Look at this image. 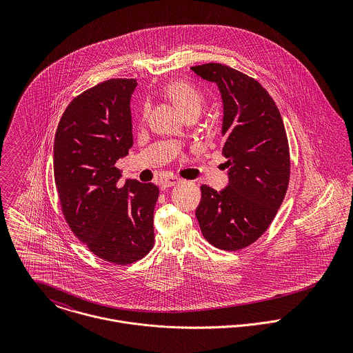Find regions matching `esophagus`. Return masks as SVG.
I'll return each instance as SVG.
<instances>
[{
    "instance_id": "34e87169",
    "label": "esophagus",
    "mask_w": 353,
    "mask_h": 353,
    "mask_svg": "<svg viewBox=\"0 0 353 353\" xmlns=\"http://www.w3.org/2000/svg\"><path fill=\"white\" fill-rule=\"evenodd\" d=\"M178 182H179L178 176H167L160 181V186H161V189H167V188L175 186Z\"/></svg>"
}]
</instances>
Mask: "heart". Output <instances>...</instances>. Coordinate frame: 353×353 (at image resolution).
I'll list each match as a JSON object with an SVG mask.
<instances>
[{
  "instance_id": "b5f03b06",
  "label": "heart",
  "mask_w": 353,
  "mask_h": 353,
  "mask_svg": "<svg viewBox=\"0 0 353 353\" xmlns=\"http://www.w3.org/2000/svg\"><path fill=\"white\" fill-rule=\"evenodd\" d=\"M164 92L167 98L182 111L183 115L190 112L200 114L203 105V97L194 85L185 81H174L165 87ZM147 111L148 107L145 105L144 114Z\"/></svg>"
}]
</instances>
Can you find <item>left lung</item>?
<instances>
[{"mask_svg": "<svg viewBox=\"0 0 353 353\" xmlns=\"http://www.w3.org/2000/svg\"><path fill=\"white\" fill-rule=\"evenodd\" d=\"M192 70L221 94L228 167L227 188L202 185L196 216L210 245L241 250L268 230L285 197L291 171L285 128L276 103L252 77L213 62Z\"/></svg>", "mask_w": 353, "mask_h": 353, "instance_id": "1", "label": "left lung"}]
</instances>
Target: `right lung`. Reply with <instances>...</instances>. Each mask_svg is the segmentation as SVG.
Returning <instances> with one entry per match:
<instances>
[{"mask_svg":"<svg viewBox=\"0 0 353 353\" xmlns=\"http://www.w3.org/2000/svg\"><path fill=\"white\" fill-rule=\"evenodd\" d=\"M136 79H111L69 103L54 139V179L73 234L101 259L128 265L151 252L159 188L115 167L133 147Z\"/></svg>","mask_w":353,"mask_h":353,"instance_id":"obj_1","label":"right lung"}]
</instances>
